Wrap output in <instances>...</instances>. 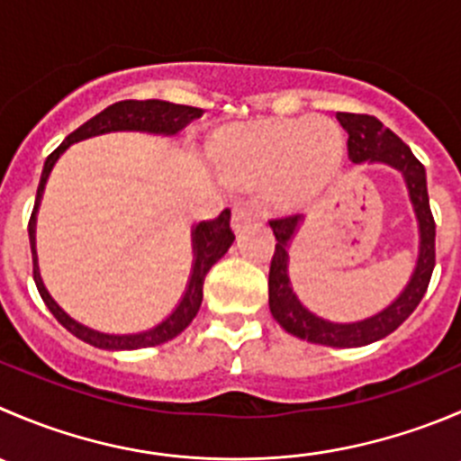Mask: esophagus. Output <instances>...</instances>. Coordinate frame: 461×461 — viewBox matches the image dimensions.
<instances>
[{"mask_svg": "<svg viewBox=\"0 0 461 461\" xmlns=\"http://www.w3.org/2000/svg\"><path fill=\"white\" fill-rule=\"evenodd\" d=\"M258 218V207L254 203H240L234 207V213H231V225H234L236 231H240L243 227H248L249 222Z\"/></svg>", "mask_w": 461, "mask_h": 461, "instance_id": "obj_1", "label": "esophagus"}]
</instances>
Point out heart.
<instances>
[{
  "label": "heart",
  "mask_w": 461,
  "mask_h": 461,
  "mask_svg": "<svg viewBox=\"0 0 461 461\" xmlns=\"http://www.w3.org/2000/svg\"><path fill=\"white\" fill-rule=\"evenodd\" d=\"M230 158L252 176L279 171L276 200L299 204L335 176L344 158V137L329 119H279L234 132Z\"/></svg>",
  "instance_id": "b5f03b06"
}]
</instances>
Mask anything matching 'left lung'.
<instances>
[{"label":"left lung","mask_w":461,"mask_h":461,"mask_svg":"<svg viewBox=\"0 0 461 461\" xmlns=\"http://www.w3.org/2000/svg\"><path fill=\"white\" fill-rule=\"evenodd\" d=\"M338 122L349 132V159L351 162H383L399 168L405 177V185L410 189V200L414 204V213L419 221V261L414 267V275L403 293L399 294L394 303L381 311L378 315L367 317L354 324H333L321 317L312 315L299 303L294 297L288 281V240L293 239L294 230L302 222V216H281L272 218L270 227L276 236L275 254L270 261V279H267V294H270L272 317L284 326L288 333L297 338L308 339L326 347H365L376 339L385 338L392 330L399 329L405 320L414 312L419 302L426 294L430 284L432 270H435V218L430 212V200H428L426 186V168L412 155V150L396 137L390 128L383 126L372 114H351V112H338Z\"/></svg>","instance_id":"left-lung-1"}]
</instances>
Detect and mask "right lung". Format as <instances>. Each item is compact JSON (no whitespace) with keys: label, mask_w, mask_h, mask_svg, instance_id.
<instances>
[{"label":"right lung","mask_w":461,"mask_h":461,"mask_svg":"<svg viewBox=\"0 0 461 461\" xmlns=\"http://www.w3.org/2000/svg\"><path fill=\"white\" fill-rule=\"evenodd\" d=\"M203 117V110L200 107L191 105H176V103L168 101H119L114 105L105 107L103 112H98L96 117H92L89 122H85L83 126L76 128L56 150L47 158L42 168V177H40L38 185V195H35V207L33 213L29 218V240H31V254H33V279L38 285V293L42 297V302L47 303V308L51 311V315L65 326L69 333H74L76 338L83 339V342L98 347V349L107 351H132V349H146V347H158V344L168 342L176 335H180L186 326L191 324L195 315L200 311V303H203V285L204 276L212 270L213 263L221 257H225V252L230 249V245L234 243V231H231V212L218 213L212 221H203L195 225L194 230V272H191L189 288H186L185 297H182L180 306L162 321L155 329L146 330V333H135V335H107L98 333V330L87 329V326L78 324V321L71 320L51 297L44 290L42 279H40L38 272V258H35V212L40 207V198H42L44 185H47V177L51 173L53 164L67 150V146L76 144L80 140H87V137L103 135V132H114V131H141V132H158V135H176L182 128L186 126L194 119Z\"/></svg>","instance_id":"add662e5"}]
</instances>
